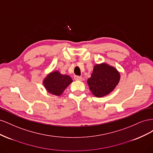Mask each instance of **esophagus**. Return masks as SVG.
Returning <instances> with one entry per match:
<instances>
[{
	"label": "esophagus",
	"instance_id": "esophagus-1",
	"mask_svg": "<svg viewBox=\"0 0 153 153\" xmlns=\"http://www.w3.org/2000/svg\"><path fill=\"white\" fill-rule=\"evenodd\" d=\"M74 79L76 80H78V81H82V77L80 76L75 75V76H74Z\"/></svg>",
	"mask_w": 153,
	"mask_h": 153
}]
</instances>
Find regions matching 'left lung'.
Listing matches in <instances>:
<instances>
[{"label":"left lung","instance_id":"8db88e82","mask_svg":"<svg viewBox=\"0 0 153 153\" xmlns=\"http://www.w3.org/2000/svg\"><path fill=\"white\" fill-rule=\"evenodd\" d=\"M120 80L117 69L106 64H96L91 77L87 80L92 93L96 97H102L112 92Z\"/></svg>","mask_w":153,"mask_h":153}]
</instances>
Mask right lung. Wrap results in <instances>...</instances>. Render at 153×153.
<instances>
[{"instance_id":"obj_1","label":"right lung","mask_w":153,"mask_h":153,"mask_svg":"<svg viewBox=\"0 0 153 153\" xmlns=\"http://www.w3.org/2000/svg\"><path fill=\"white\" fill-rule=\"evenodd\" d=\"M72 82L73 80L70 76L63 75L57 71L52 72L46 77L43 84L50 93L60 96Z\"/></svg>"}]
</instances>
